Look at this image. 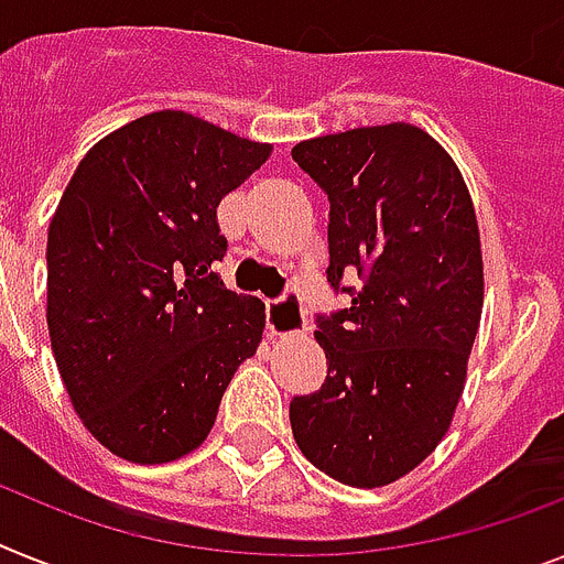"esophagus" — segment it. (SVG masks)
Returning <instances> with one entry per match:
<instances>
[{
    "label": "esophagus",
    "instance_id": "obj_1",
    "mask_svg": "<svg viewBox=\"0 0 564 564\" xmlns=\"http://www.w3.org/2000/svg\"><path fill=\"white\" fill-rule=\"evenodd\" d=\"M268 328H271L273 337H293L305 328V311L293 293L268 302Z\"/></svg>",
    "mask_w": 564,
    "mask_h": 564
}]
</instances>
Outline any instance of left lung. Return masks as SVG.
Here are the masks:
<instances>
[{
    "label": "left lung",
    "mask_w": 564,
    "mask_h": 564,
    "mask_svg": "<svg viewBox=\"0 0 564 564\" xmlns=\"http://www.w3.org/2000/svg\"><path fill=\"white\" fill-rule=\"evenodd\" d=\"M291 155L332 202L328 282L351 293L316 319L328 377L291 400L293 438L334 481L386 487L430 458L467 383L484 308L476 207L449 152L412 123L325 134Z\"/></svg>",
    "instance_id": "1"
}]
</instances>
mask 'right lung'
Wrapping results in <instances>:
<instances>
[{
    "instance_id": "add662e5",
    "label": "right lung",
    "mask_w": 564,
    "mask_h": 564,
    "mask_svg": "<svg viewBox=\"0 0 564 564\" xmlns=\"http://www.w3.org/2000/svg\"><path fill=\"white\" fill-rule=\"evenodd\" d=\"M187 111H152L88 149L48 227V334L83 426L111 455L166 464L204 444L256 355L264 302L213 273L216 207L271 158Z\"/></svg>"
}]
</instances>
